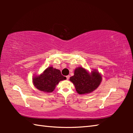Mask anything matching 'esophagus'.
<instances>
[{"label":"esophagus","instance_id":"esophagus-1","mask_svg":"<svg viewBox=\"0 0 133 133\" xmlns=\"http://www.w3.org/2000/svg\"><path fill=\"white\" fill-rule=\"evenodd\" d=\"M66 78H67V80H69V78H70V76H69V75L67 76H66Z\"/></svg>","mask_w":133,"mask_h":133}]
</instances>
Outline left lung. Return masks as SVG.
<instances>
[{"instance_id": "obj_1", "label": "left lung", "mask_w": 133, "mask_h": 133, "mask_svg": "<svg viewBox=\"0 0 133 133\" xmlns=\"http://www.w3.org/2000/svg\"><path fill=\"white\" fill-rule=\"evenodd\" d=\"M102 79L98 72L93 71L89 73L83 67L76 69L74 76L70 78V80L75 84L76 91L80 94L93 91L100 85Z\"/></svg>"}]
</instances>
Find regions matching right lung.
Masks as SVG:
<instances>
[{
  "instance_id": "1",
  "label": "right lung",
  "mask_w": 133,
  "mask_h": 133,
  "mask_svg": "<svg viewBox=\"0 0 133 133\" xmlns=\"http://www.w3.org/2000/svg\"><path fill=\"white\" fill-rule=\"evenodd\" d=\"M66 79V77L62 75L59 70L49 67L41 75L38 77L35 76L33 82L35 86L38 90L46 93H51L60 81Z\"/></svg>"
}]
</instances>
